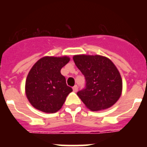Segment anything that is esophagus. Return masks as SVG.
<instances>
[{"label":"esophagus","mask_w":147,"mask_h":147,"mask_svg":"<svg viewBox=\"0 0 147 147\" xmlns=\"http://www.w3.org/2000/svg\"><path fill=\"white\" fill-rule=\"evenodd\" d=\"M72 89H73V91L75 92H78V85H75L73 87H72Z\"/></svg>","instance_id":"1"}]
</instances>
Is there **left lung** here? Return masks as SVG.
<instances>
[{"instance_id":"left-lung-1","label":"left lung","mask_w":147,"mask_h":147,"mask_svg":"<svg viewBox=\"0 0 147 147\" xmlns=\"http://www.w3.org/2000/svg\"><path fill=\"white\" fill-rule=\"evenodd\" d=\"M73 60L85 78L84 88L77 94L89 109L102 110L112 107L120 97L122 81L109 59L100 55H75Z\"/></svg>"}]
</instances>
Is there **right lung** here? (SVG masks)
<instances>
[{
  "mask_svg": "<svg viewBox=\"0 0 147 147\" xmlns=\"http://www.w3.org/2000/svg\"><path fill=\"white\" fill-rule=\"evenodd\" d=\"M69 61L66 56L44 57L32 66L26 80V92L34 107L46 113H54L60 109L72 91L60 72Z\"/></svg>",
  "mask_w": 147,
  "mask_h": 147,
  "instance_id": "obj_1",
  "label": "right lung"
}]
</instances>
